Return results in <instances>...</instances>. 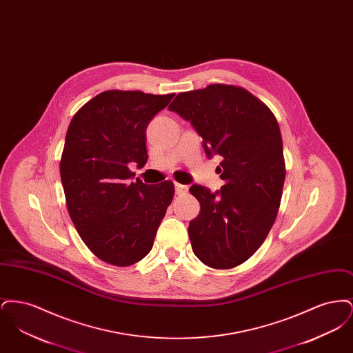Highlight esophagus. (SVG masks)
<instances>
[{"label": "esophagus", "instance_id": "obj_1", "mask_svg": "<svg viewBox=\"0 0 353 353\" xmlns=\"http://www.w3.org/2000/svg\"><path fill=\"white\" fill-rule=\"evenodd\" d=\"M174 192H176V194H180V196H181V194H186V193H188V186L176 183V184H174Z\"/></svg>", "mask_w": 353, "mask_h": 353}]
</instances>
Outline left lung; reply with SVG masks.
I'll return each instance as SVG.
<instances>
[{
	"label": "left lung",
	"mask_w": 353,
	"mask_h": 353,
	"mask_svg": "<svg viewBox=\"0 0 353 353\" xmlns=\"http://www.w3.org/2000/svg\"><path fill=\"white\" fill-rule=\"evenodd\" d=\"M168 108L190 121L209 159L222 156L221 190L189 189L201 210L188 233L202 263L233 269L261 248L278 214L285 177L278 121L265 103L229 84L180 92Z\"/></svg>",
	"instance_id": "8db88e82"
}]
</instances>
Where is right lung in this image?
<instances>
[{
    "label": "right lung",
    "mask_w": 353,
    "mask_h": 353,
    "mask_svg": "<svg viewBox=\"0 0 353 353\" xmlns=\"http://www.w3.org/2000/svg\"><path fill=\"white\" fill-rule=\"evenodd\" d=\"M174 94L104 91L74 115L61 157L68 214L85 246L101 261L130 266L151 252L174 194L172 181H131L148 160L145 131Z\"/></svg>",
    "instance_id": "1"
}]
</instances>
